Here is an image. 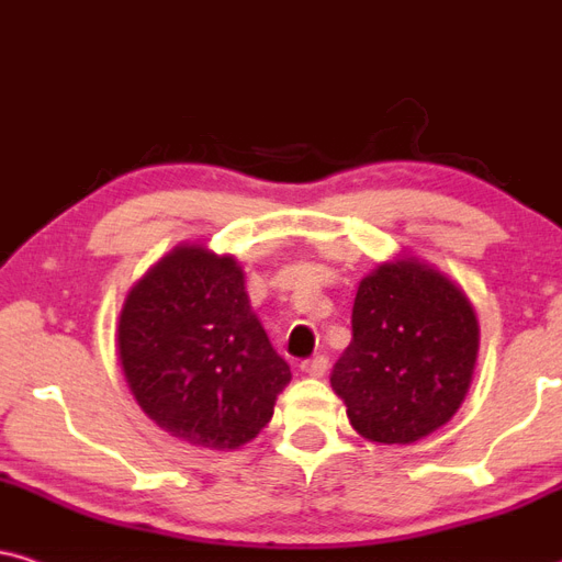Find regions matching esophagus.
I'll list each match as a JSON object with an SVG mask.
<instances>
[{
  "label": "esophagus",
  "instance_id": "obj_1",
  "mask_svg": "<svg viewBox=\"0 0 562 562\" xmlns=\"http://www.w3.org/2000/svg\"><path fill=\"white\" fill-rule=\"evenodd\" d=\"M303 373H308L311 379H322V375L326 373V368H329V360L324 358V355H316L314 360H308V363H303Z\"/></svg>",
  "mask_w": 562,
  "mask_h": 562
}]
</instances>
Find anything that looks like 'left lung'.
<instances>
[{
  "label": "left lung",
  "mask_w": 562,
  "mask_h": 562,
  "mask_svg": "<svg viewBox=\"0 0 562 562\" xmlns=\"http://www.w3.org/2000/svg\"><path fill=\"white\" fill-rule=\"evenodd\" d=\"M480 350L474 305L451 277L404 254L360 280L352 342L331 371L366 440L415 443L457 415Z\"/></svg>",
  "instance_id": "left-lung-1"
}]
</instances>
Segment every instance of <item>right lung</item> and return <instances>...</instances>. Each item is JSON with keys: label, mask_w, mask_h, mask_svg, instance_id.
<instances>
[{"label": "right lung", "mask_w": 562, "mask_h": 562, "mask_svg": "<svg viewBox=\"0 0 562 562\" xmlns=\"http://www.w3.org/2000/svg\"><path fill=\"white\" fill-rule=\"evenodd\" d=\"M116 342L142 412L204 451L257 438L293 379L251 311L244 269L202 244H179L134 282Z\"/></svg>", "instance_id": "obj_1"}]
</instances>
